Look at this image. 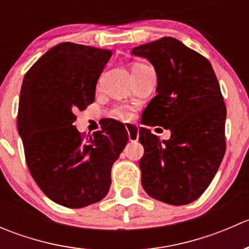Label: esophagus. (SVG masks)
<instances>
[{
    "label": "esophagus",
    "mask_w": 249,
    "mask_h": 249,
    "mask_svg": "<svg viewBox=\"0 0 249 249\" xmlns=\"http://www.w3.org/2000/svg\"><path fill=\"white\" fill-rule=\"evenodd\" d=\"M125 127H126L127 135H129V140L131 141V142H136V141L139 140V127H136L135 125L131 124L125 125Z\"/></svg>",
    "instance_id": "obj_1"
}]
</instances>
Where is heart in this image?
I'll return each mask as SVG.
<instances>
[{
    "mask_svg": "<svg viewBox=\"0 0 249 249\" xmlns=\"http://www.w3.org/2000/svg\"><path fill=\"white\" fill-rule=\"evenodd\" d=\"M142 66H145V65L136 62V64L132 65V70L137 69V67H142ZM112 114L114 115V117L119 118V119H123V120L130 119V118L132 117L131 109H130L127 106H125V105H118V106H115L112 110Z\"/></svg>",
    "mask_w": 249,
    "mask_h": 249,
    "instance_id": "heart-1",
    "label": "heart"
}]
</instances>
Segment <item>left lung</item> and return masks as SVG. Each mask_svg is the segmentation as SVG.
<instances>
[{"instance_id": "left-lung-1", "label": "left lung", "mask_w": 249, "mask_h": 249, "mask_svg": "<svg viewBox=\"0 0 249 249\" xmlns=\"http://www.w3.org/2000/svg\"><path fill=\"white\" fill-rule=\"evenodd\" d=\"M132 54L147 57L158 76L143 124L171 131L161 141L140 129L143 189L159 201L187 205L207 189L225 154L227 108L217 76L205 56L172 37L134 48Z\"/></svg>"}]
</instances>
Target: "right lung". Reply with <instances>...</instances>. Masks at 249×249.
Here are the masks:
<instances>
[{
    "instance_id": "add662e5",
    "label": "right lung",
    "mask_w": 249,
    "mask_h": 249,
    "mask_svg": "<svg viewBox=\"0 0 249 249\" xmlns=\"http://www.w3.org/2000/svg\"><path fill=\"white\" fill-rule=\"evenodd\" d=\"M110 56L109 49L64 42L39 57L22 80L18 131L27 167L42 192L65 207L82 208L106 196L110 170L129 141L115 120L88 136L73 125L74 113L94 102Z\"/></svg>"
}]
</instances>
